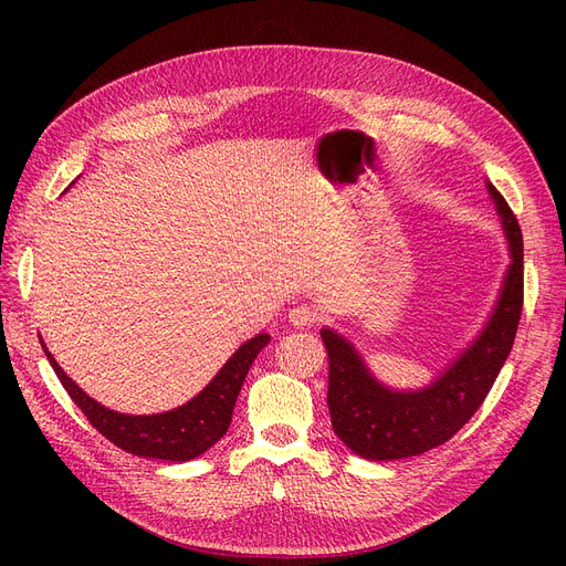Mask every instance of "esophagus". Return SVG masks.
<instances>
[{"label": "esophagus", "instance_id": "obj_1", "mask_svg": "<svg viewBox=\"0 0 566 566\" xmlns=\"http://www.w3.org/2000/svg\"><path fill=\"white\" fill-rule=\"evenodd\" d=\"M316 321V312L307 305H298L289 310V323L295 325V328H305V325H312Z\"/></svg>", "mask_w": 566, "mask_h": 566}]
</instances>
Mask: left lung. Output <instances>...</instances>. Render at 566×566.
I'll list each match as a JSON object with an SVG mask.
<instances>
[{
  "mask_svg": "<svg viewBox=\"0 0 566 566\" xmlns=\"http://www.w3.org/2000/svg\"><path fill=\"white\" fill-rule=\"evenodd\" d=\"M510 241V268L495 307L474 342L422 390H392L371 376L363 355L331 328L328 408L333 429L350 452L369 461L418 457L448 442L484 403L510 358L523 312V233L504 197L486 184Z\"/></svg>",
  "mask_w": 566,
  "mask_h": 566,
  "instance_id": "8db88e82",
  "label": "left lung"
}]
</instances>
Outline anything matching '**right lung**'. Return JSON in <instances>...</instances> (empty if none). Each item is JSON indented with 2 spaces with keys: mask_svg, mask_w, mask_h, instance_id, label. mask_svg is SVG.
<instances>
[{
  "mask_svg": "<svg viewBox=\"0 0 566 566\" xmlns=\"http://www.w3.org/2000/svg\"><path fill=\"white\" fill-rule=\"evenodd\" d=\"M268 342H271V337L265 333L252 337L231 355L224 367L216 374V378L197 397L174 410L156 415H126L105 408L103 403L88 397L82 388H77L73 378L66 376V371L56 365L52 353L45 348L43 339L41 346L56 378L62 380L71 399L86 415V420L109 442H114L116 448L144 459L192 461L201 457L208 448H213L227 433L241 385L259 350Z\"/></svg>",
  "mask_w": 566,
  "mask_h": 566,
  "instance_id": "add662e5",
  "label": "right lung"
}]
</instances>
